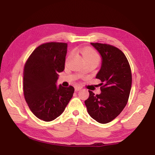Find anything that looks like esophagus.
Listing matches in <instances>:
<instances>
[{"label": "esophagus", "mask_w": 155, "mask_h": 155, "mask_svg": "<svg viewBox=\"0 0 155 155\" xmlns=\"http://www.w3.org/2000/svg\"><path fill=\"white\" fill-rule=\"evenodd\" d=\"M81 89H82V88H81V87H79V86H76V87H74V89H75L76 91H80Z\"/></svg>", "instance_id": "esophagus-1"}]
</instances>
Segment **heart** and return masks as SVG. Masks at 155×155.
I'll use <instances>...</instances> for the list:
<instances>
[{
    "label": "heart",
    "mask_w": 155,
    "mask_h": 155,
    "mask_svg": "<svg viewBox=\"0 0 155 155\" xmlns=\"http://www.w3.org/2000/svg\"><path fill=\"white\" fill-rule=\"evenodd\" d=\"M83 56L84 60H99V56L96 51L91 48H85L83 50Z\"/></svg>",
    "instance_id": "obj_1"
}]
</instances>
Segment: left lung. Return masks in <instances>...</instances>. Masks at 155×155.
Returning <instances> with one entry per match:
<instances>
[{"label": "left lung", "instance_id": "8db88e82", "mask_svg": "<svg viewBox=\"0 0 155 155\" xmlns=\"http://www.w3.org/2000/svg\"><path fill=\"white\" fill-rule=\"evenodd\" d=\"M101 56V66L96 78L101 80V93L95 95L89 91L84 101L88 114L101 124L114 120L127 104L132 86L129 62L120 50L113 45L91 43Z\"/></svg>", "mask_w": 155, "mask_h": 155}]
</instances>
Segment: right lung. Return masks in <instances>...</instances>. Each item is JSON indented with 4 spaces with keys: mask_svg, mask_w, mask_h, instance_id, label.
<instances>
[{
    "mask_svg": "<svg viewBox=\"0 0 155 155\" xmlns=\"http://www.w3.org/2000/svg\"><path fill=\"white\" fill-rule=\"evenodd\" d=\"M67 44L50 42L38 46L29 57L23 71V93L30 110L45 122L55 120L73 95V87L56 86L64 70Z\"/></svg>",
    "mask_w": 155,
    "mask_h": 155,
    "instance_id": "1",
    "label": "right lung"
}]
</instances>
